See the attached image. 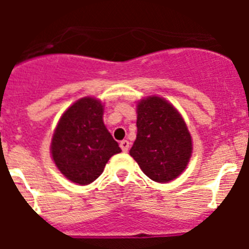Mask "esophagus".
I'll return each mask as SVG.
<instances>
[{"label":"esophagus","mask_w":249,"mask_h":249,"mask_svg":"<svg viewBox=\"0 0 249 249\" xmlns=\"http://www.w3.org/2000/svg\"><path fill=\"white\" fill-rule=\"evenodd\" d=\"M120 146H121V149H122L124 153H126V152H128V149H129V142H128V141H127V140L121 141Z\"/></svg>","instance_id":"1"}]
</instances>
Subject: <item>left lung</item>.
Masks as SVG:
<instances>
[{"instance_id": "8db88e82", "label": "left lung", "mask_w": 249, "mask_h": 249, "mask_svg": "<svg viewBox=\"0 0 249 249\" xmlns=\"http://www.w3.org/2000/svg\"><path fill=\"white\" fill-rule=\"evenodd\" d=\"M192 153V138L181 114L153 96L137 106V138L129 155L152 181L169 182L181 175Z\"/></svg>"}]
</instances>
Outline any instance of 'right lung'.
<instances>
[{
  "label": "right lung",
  "mask_w": 249,
  "mask_h": 249,
  "mask_svg": "<svg viewBox=\"0 0 249 249\" xmlns=\"http://www.w3.org/2000/svg\"><path fill=\"white\" fill-rule=\"evenodd\" d=\"M103 106L85 97L63 113L52 138L54 163L70 181L89 184L102 175L106 163L121 148L103 124Z\"/></svg>",
  "instance_id": "add662e5"
}]
</instances>
